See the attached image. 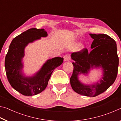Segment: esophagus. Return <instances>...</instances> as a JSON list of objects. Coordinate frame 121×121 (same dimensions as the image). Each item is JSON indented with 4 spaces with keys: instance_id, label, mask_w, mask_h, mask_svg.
<instances>
[{
    "instance_id": "obj_1",
    "label": "esophagus",
    "mask_w": 121,
    "mask_h": 121,
    "mask_svg": "<svg viewBox=\"0 0 121 121\" xmlns=\"http://www.w3.org/2000/svg\"><path fill=\"white\" fill-rule=\"evenodd\" d=\"M63 58H64V61H67L69 60L70 59V56L69 54H66L63 56Z\"/></svg>"
}]
</instances>
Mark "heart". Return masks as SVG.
<instances>
[{"label":"heart","mask_w":121,"mask_h":121,"mask_svg":"<svg viewBox=\"0 0 121 121\" xmlns=\"http://www.w3.org/2000/svg\"><path fill=\"white\" fill-rule=\"evenodd\" d=\"M77 44V43H76ZM85 48V46L83 44H81V45H79V49L80 50H83V49H84Z\"/></svg>","instance_id":"b5f03b06"}]
</instances>
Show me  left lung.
I'll use <instances>...</instances> for the list:
<instances>
[{
	"mask_svg": "<svg viewBox=\"0 0 121 121\" xmlns=\"http://www.w3.org/2000/svg\"><path fill=\"white\" fill-rule=\"evenodd\" d=\"M93 39L89 52L86 48L73 53V70L70 77L71 87L75 92L87 97H95L106 91L115 81L117 75L118 57L117 45L113 39L106 34H92ZM101 68L102 79L99 82L85 85L79 80L80 74H87L94 68Z\"/></svg>",
	"mask_w": 121,
	"mask_h": 121,
	"instance_id": "1",
	"label": "left lung"
}]
</instances>
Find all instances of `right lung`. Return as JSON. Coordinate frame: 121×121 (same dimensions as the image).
I'll return each instance as SVG.
<instances>
[{
	"label": "right lung",
	"mask_w": 121,
	"mask_h": 121,
	"mask_svg": "<svg viewBox=\"0 0 121 121\" xmlns=\"http://www.w3.org/2000/svg\"><path fill=\"white\" fill-rule=\"evenodd\" d=\"M47 36L48 33L44 29L31 28L14 38L9 45L5 61L7 79L12 87L24 95L32 96L43 91L53 70L63 62V58L56 57L47 60L32 76H26L22 72V59L26 47L41 37Z\"/></svg>",
	"instance_id": "1"
}]
</instances>
